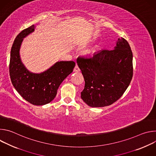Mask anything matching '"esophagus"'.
I'll return each mask as SVG.
<instances>
[{
    "label": "esophagus",
    "instance_id": "34e87169",
    "mask_svg": "<svg viewBox=\"0 0 156 156\" xmlns=\"http://www.w3.org/2000/svg\"><path fill=\"white\" fill-rule=\"evenodd\" d=\"M73 71H74L75 72H80V68L78 67V66L77 65H76L75 67L74 68Z\"/></svg>",
    "mask_w": 156,
    "mask_h": 156
}]
</instances>
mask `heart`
<instances>
[{
	"mask_svg": "<svg viewBox=\"0 0 156 156\" xmlns=\"http://www.w3.org/2000/svg\"><path fill=\"white\" fill-rule=\"evenodd\" d=\"M90 53L92 54V53H93V51H90Z\"/></svg>",
	"mask_w": 156,
	"mask_h": 156,
	"instance_id": "b5f03b06",
	"label": "heart"
}]
</instances>
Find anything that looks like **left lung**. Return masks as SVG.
<instances>
[{
    "mask_svg": "<svg viewBox=\"0 0 156 156\" xmlns=\"http://www.w3.org/2000/svg\"><path fill=\"white\" fill-rule=\"evenodd\" d=\"M85 85L81 98L91 107L112 104L125 93L133 76V54L128 42L119 38L113 50L77 58Z\"/></svg>",
    "mask_w": 156,
    "mask_h": 156,
    "instance_id": "left-lung-1",
    "label": "left lung"
}]
</instances>
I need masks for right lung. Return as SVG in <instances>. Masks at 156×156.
I'll return each instance as SVG.
<instances>
[{
  "label": "right lung",
  "mask_w": 156,
  "mask_h": 156,
  "mask_svg": "<svg viewBox=\"0 0 156 156\" xmlns=\"http://www.w3.org/2000/svg\"><path fill=\"white\" fill-rule=\"evenodd\" d=\"M35 25L20 32L16 37L10 52L9 72L12 83L16 91L28 102L42 105L51 102L56 96L62 81L73 70V61H58L39 73L27 69L22 62L20 51L23 39L34 31Z\"/></svg>",
  "instance_id": "obj_1"
}]
</instances>
